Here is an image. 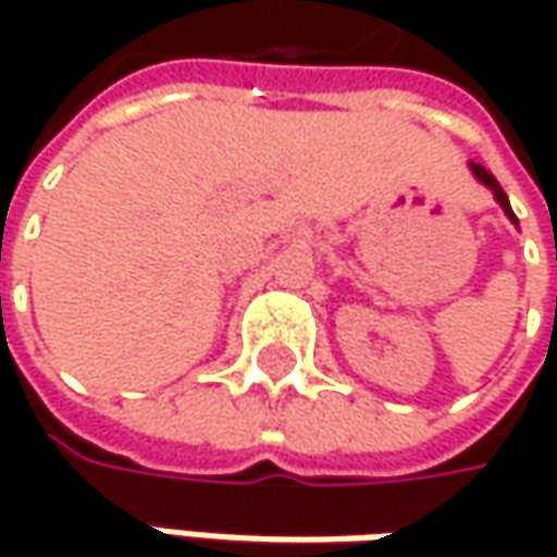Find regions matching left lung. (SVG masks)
<instances>
[{"label":"left lung","instance_id":"left-lung-1","mask_svg":"<svg viewBox=\"0 0 557 557\" xmlns=\"http://www.w3.org/2000/svg\"><path fill=\"white\" fill-rule=\"evenodd\" d=\"M471 173H474V176H478V180H481V183L486 185V188H490L493 195H496V201H499V207H503V210H505V216H508L511 223L518 225V216L511 213V203H508V198H505V191H503V188H499V183H496V176H493L490 170H483L481 163H471Z\"/></svg>","mask_w":557,"mask_h":557}]
</instances>
